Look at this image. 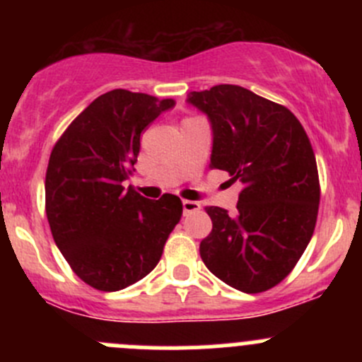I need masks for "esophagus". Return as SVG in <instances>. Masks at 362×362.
<instances>
[{
  "mask_svg": "<svg viewBox=\"0 0 362 362\" xmlns=\"http://www.w3.org/2000/svg\"><path fill=\"white\" fill-rule=\"evenodd\" d=\"M182 208H184V215H187V214H192V211H198L199 208H202V204L198 202H189V199H184V202H182Z\"/></svg>",
  "mask_w": 362,
  "mask_h": 362,
  "instance_id": "esophagus-1",
  "label": "esophagus"
}]
</instances>
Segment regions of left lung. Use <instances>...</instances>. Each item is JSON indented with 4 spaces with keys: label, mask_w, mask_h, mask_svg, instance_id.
I'll list each match as a JSON object with an SVG mask.
<instances>
[{
    "label": "left lung",
    "mask_w": 362,
    "mask_h": 362,
    "mask_svg": "<svg viewBox=\"0 0 362 362\" xmlns=\"http://www.w3.org/2000/svg\"><path fill=\"white\" fill-rule=\"evenodd\" d=\"M187 103L208 117L210 168L242 182L236 215L206 206L211 233L199 243L208 269L247 294L282 282L313 235L320 187L315 154L289 108L240 86L191 93Z\"/></svg>",
    "instance_id": "8db88e82"
}]
</instances>
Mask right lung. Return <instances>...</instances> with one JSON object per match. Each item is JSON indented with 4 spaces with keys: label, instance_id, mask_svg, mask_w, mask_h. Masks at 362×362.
<instances>
[{
    "label": "right lung",
    "instance_id": "add662e5",
    "mask_svg": "<svg viewBox=\"0 0 362 362\" xmlns=\"http://www.w3.org/2000/svg\"><path fill=\"white\" fill-rule=\"evenodd\" d=\"M173 100L113 89L93 101L54 145L45 211L57 249L78 279L105 293L126 289L158 266L182 217L178 196L144 198L133 175L140 134Z\"/></svg>",
    "mask_w": 362,
    "mask_h": 362
}]
</instances>
